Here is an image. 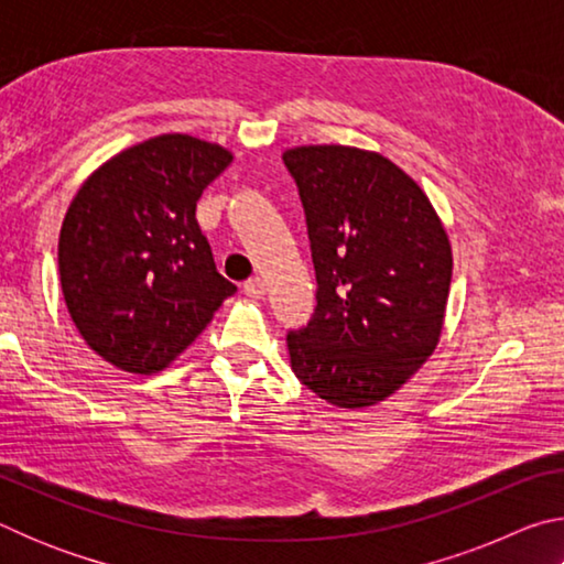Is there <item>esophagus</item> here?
I'll use <instances>...</instances> for the list:
<instances>
[{"label": "esophagus", "instance_id": "esophagus-1", "mask_svg": "<svg viewBox=\"0 0 564 564\" xmlns=\"http://www.w3.org/2000/svg\"><path fill=\"white\" fill-rule=\"evenodd\" d=\"M243 291H246V295H251V299H263L265 281L261 279V275H253V279H248L243 283Z\"/></svg>", "mask_w": 564, "mask_h": 564}]
</instances>
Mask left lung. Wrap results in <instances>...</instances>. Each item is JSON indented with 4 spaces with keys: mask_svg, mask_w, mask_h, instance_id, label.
I'll return each mask as SVG.
<instances>
[{
    "mask_svg": "<svg viewBox=\"0 0 564 564\" xmlns=\"http://www.w3.org/2000/svg\"><path fill=\"white\" fill-rule=\"evenodd\" d=\"M283 164L299 184L318 281L311 323L289 333L291 368L326 403L370 408L441 340L451 238L425 191L378 151L295 147Z\"/></svg>",
    "mask_w": 564,
    "mask_h": 564,
    "instance_id": "left-lung-1",
    "label": "left lung"
}]
</instances>
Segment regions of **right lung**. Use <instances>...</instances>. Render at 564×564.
Wrapping results in <instances>:
<instances>
[{
  "instance_id": "1",
  "label": "right lung",
  "mask_w": 564,
  "mask_h": 564,
  "mask_svg": "<svg viewBox=\"0 0 564 564\" xmlns=\"http://www.w3.org/2000/svg\"><path fill=\"white\" fill-rule=\"evenodd\" d=\"M231 161L212 141L161 133L104 161L72 198L62 293L76 330L113 368H169L236 293L196 221V202Z\"/></svg>"
}]
</instances>
